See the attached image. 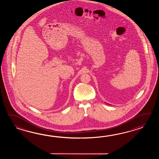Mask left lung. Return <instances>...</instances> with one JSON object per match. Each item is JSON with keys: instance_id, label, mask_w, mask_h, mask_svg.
<instances>
[{"instance_id": "obj_1", "label": "left lung", "mask_w": 159, "mask_h": 159, "mask_svg": "<svg viewBox=\"0 0 159 159\" xmlns=\"http://www.w3.org/2000/svg\"><path fill=\"white\" fill-rule=\"evenodd\" d=\"M107 104H108V105H110V104H108V103H107Z\"/></svg>"}]
</instances>
